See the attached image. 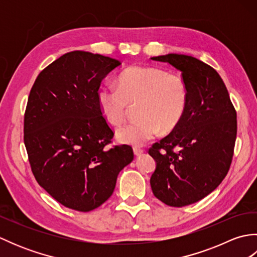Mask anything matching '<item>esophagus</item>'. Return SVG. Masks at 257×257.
I'll list each match as a JSON object with an SVG mask.
<instances>
[{
    "instance_id": "obj_1",
    "label": "esophagus",
    "mask_w": 257,
    "mask_h": 257,
    "mask_svg": "<svg viewBox=\"0 0 257 257\" xmlns=\"http://www.w3.org/2000/svg\"><path fill=\"white\" fill-rule=\"evenodd\" d=\"M134 154H135L136 157H139V156H141V155L144 154V150L140 149V148H137V147H136V148H134Z\"/></svg>"
}]
</instances>
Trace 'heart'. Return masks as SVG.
<instances>
[{
	"mask_svg": "<svg viewBox=\"0 0 257 257\" xmlns=\"http://www.w3.org/2000/svg\"><path fill=\"white\" fill-rule=\"evenodd\" d=\"M134 121L117 129L121 144L143 146L162 133H170L181 121L189 101L188 85L181 76L152 66H132L118 76V87L103 84L97 91L102 116L112 124L121 123L129 102L137 101Z\"/></svg>",
	"mask_w": 257,
	"mask_h": 257,
	"instance_id": "b5f03b06",
	"label": "heart"
}]
</instances>
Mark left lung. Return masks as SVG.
Listing matches in <instances>:
<instances>
[{"label":"left lung","instance_id":"obj_1","mask_svg":"<svg viewBox=\"0 0 257 257\" xmlns=\"http://www.w3.org/2000/svg\"><path fill=\"white\" fill-rule=\"evenodd\" d=\"M151 59L180 70L189 89L178 127L149 149L157 162L152 192L165 204L181 207L205 198L225 178L236 139V111L220 75L207 64L182 54Z\"/></svg>","mask_w":257,"mask_h":257}]
</instances>
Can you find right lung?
<instances>
[{
  "instance_id": "right-lung-1",
  "label": "right lung",
  "mask_w": 257,
  "mask_h": 257,
  "mask_svg": "<svg viewBox=\"0 0 257 257\" xmlns=\"http://www.w3.org/2000/svg\"><path fill=\"white\" fill-rule=\"evenodd\" d=\"M117 59L74 51L43 69L24 116V144L38 184L59 203L88 212L110 198L119 172L134 160L113 137L97 103L101 80Z\"/></svg>"
}]
</instances>
